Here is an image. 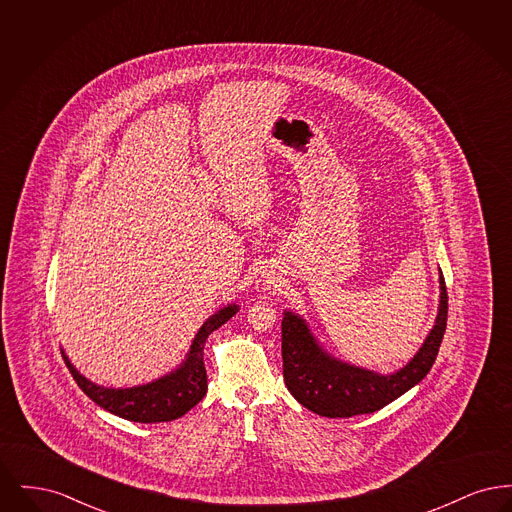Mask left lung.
<instances>
[{"label":"left lung","instance_id":"obj_1","mask_svg":"<svg viewBox=\"0 0 512 512\" xmlns=\"http://www.w3.org/2000/svg\"><path fill=\"white\" fill-rule=\"evenodd\" d=\"M445 326L447 290L441 270L436 322L413 359L390 374H380L334 357L315 338L305 318L293 311H284L282 359L286 388L305 409L328 418H349L380 411L424 380L438 357Z\"/></svg>","mask_w":512,"mask_h":512}]
</instances>
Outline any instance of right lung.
Instances as JSON below:
<instances>
[{
	"instance_id": "add662e5",
	"label": "right lung",
	"mask_w": 512,
	"mask_h": 512,
	"mask_svg": "<svg viewBox=\"0 0 512 512\" xmlns=\"http://www.w3.org/2000/svg\"><path fill=\"white\" fill-rule=\"evenodd\" d=\"M240 311L238 303H230L207 318L197 330L186 359L165 376L132 386V388H105L88 380L76 370L71 359L63 353L76 384L94 403L109 413L117 414L132 422L153 424L180 418L195 407L207 393V372L203 363V347L207 338Z\"/></svg>"
}]
</instances>
